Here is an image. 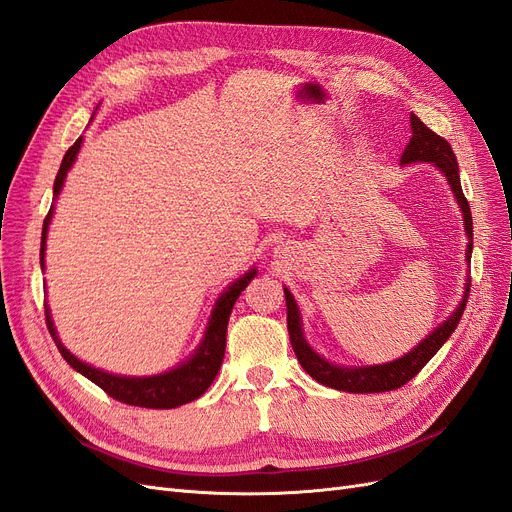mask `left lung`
<instances>
[{"label": "left lung", "instance_id": "obj_1", "mask_svg": "<svg viewBox=\"0 0 512 512\" xmlns=\"http://www.w3.org/2000/svg\"><path fill=\"white\" fill-rule=\"evenodd\" d=\"M410 126H412V138L404 151V156H401V164L433 162L442 170L448 183H451V190L455 192L457 203L463 211L466 232L472 239V213H470L468 198L463 196V190H461L459 166H457V158H455L451 145H448L446 138L429 130L414 113H410ZM470 258H472V241L468 243V250H466V260H470ZM470 284H472V277H468L466 294H463V301L459 303L453 316H448V320H444L440 327L431 335H427L414 350H410L406 356H401V359H397L393 363L371 365V367H337V365H331L329 361H324L322 356H318L312 348H309L305 337H303V331H301V316H299L297 303H294L292 294L284 288L286 312H288V335H290L292 350H294V354H297V359L307 374L314 380H318L320 384L331 386V389L346 391V393L395 391V389H399V386L410 382L418 374V371H421L431 361V356L442 348V344L448 337H451V333L457 329L463 309H466V303H468Z\"/></svg>", "mask_w": 512, "mask_h": 512}]
</instances>
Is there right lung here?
I'll use <instances>...</instances> for the list:
<instances>
[{
  "label": "right lung",
  "instance_id": "obj_1",
  "mask_svg": "<svg viewBox=\"0 0 512 512\" xmlns=\"http://www.w3.org/2000/svg\"><path fill=\"white\" fill-rule=\"evenodd\" d=\"M83 143V136L76 141L68 151L64 160H61V166L57 170L55 177V185H53V196L57 198L61 185H64L66 173L70 170L76 153H79ZM51 215H53V205L46 213L44 218V226H42V243H40V265L44 267V245H46V230H49L51 224ZM256 275V269H252L250 273H245L241 280H237L232 284L222 297L215 303L213 316L209 320V329L205 335V342L200 344V348L196 350V354L188 363H183L181 367L166 371V374L160 376H151V378H126V376H113L106 374V371H100L91 365H85L83 361L76 359L74 354H70L64 344L59 342V337L55 333V327L51 322V314L49 307L44 305V316H46V327H49V333L53 337V342L57 346V350L61 352V356L70 363V367H74L79 374H83L85 378H89L94 384H98L100 389L111 395L113 399L121 401V404L128 406H138V408H153V410H170L188 404V401L198 399L203 395L213 378L218 376L222 359H224V350H226V329H228V318L232 312V305L239 299V294L243 292V288L250 284L252 277Z\"/></svg>",
  "mask_w": 512,
  "mask_h": 512
}]
</instances>
